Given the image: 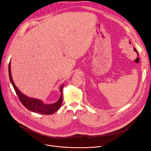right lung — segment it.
<instances>
[{
  "label": "right lung",
  "instance_id": "add662e5",
  "mask_svg": "<svg viewBox=\"0 0 151 151\" xmlns=\"http://www.w3.org/2000/svg\"><path fill=\"white\" fill-rule=\"evenodd\" d=\"M11 62L10 61L9 65V77L10 82L13 86V88L17 93V96H18L19 99L20 100L22 104L27 109L31 111H33L37 113L42 114H46V115H50L54 113L55 111L60 108L62 102V88L63 84H62L60 88V96L59 99V100L52 104H45V103L43 102L41 100L32 98L30 97H27L26 95L22 93L19 89L17 88L16 85L14 84L13 78L12 76L11 73V67H10Z\"/></svg>",
  "mask_w": 151,
  "mask_h": 151
}]
</instances>
